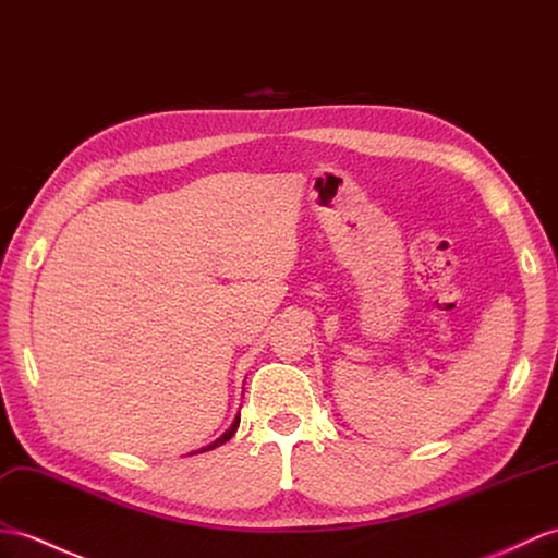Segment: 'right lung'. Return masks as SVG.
I'll use <instances>...</instances> for the list:
<instances>
[{
    "instance_id": "1",
    "label": "right lung",
    "mask_w": 558,
    "mask_h": 558,
    "mask_svg": "<svg viewBox=\"0 0 558 558\" xmlns=\"http://www.w3.org/2000/svg\"><path fill=\"white\" fill-rule=\"evenodd\" d=\"M238 425H240V418H235V423H232L230 425V430L223 435V437H220V439H216V442L214 445H209V447H206V449H202V451H209V449H214V447H218V445H223V442H228V439L232 437V435H235V430H238Z\"/></svg>"
}]
</instances>
